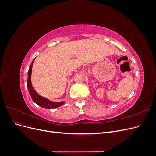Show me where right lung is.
<instances>
[{"label":"right lung","mask_w":156,"mask_h":156,"mask_svg":"<svg viewBox=\"0 0 156 156\" xmlns=\"http://www.w3.org/2000/svg\"><path fill=\"white\" fill-rule=\"evenodd\" d=\"M35 59V58H34ZM34 59L33 60L32 64L30 66L29 71H28V79H27V87L29 89V92L33 101H34L36 104L40 105L41 107H44L46 108H55L58 107L64 104V102H52L49 101L48 99L44 97H41L37 94L34 89H33L31 84V73H32V67L33 62H34Z\"/></svg>","instance_id":"obj_1"}]
</instances>
